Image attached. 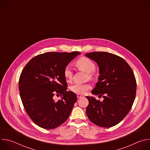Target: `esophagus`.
I'll return each mask as SVG.
<instances>
[{"instance_id": "esophagus-1", "label": "esophagus", "mask_w": 150, "mask_h": 150, "mask_svg": "<svg viewBox=\"0 0 150 150\" xmlns=\"http://www.w3.org/2000/svg\"><path fill=\"white\" fill-rule=\"evenodd\" d=\"M83 97H84L83 96H82V95H80V94H77V98H82Z\"/></svg>"}]
</instances>
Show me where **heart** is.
<instances>
[{
  "instance_id": "1",
  "label": "heart",
  "mask_w": 150,
  "mask_h": 150,
  "mask_svg": "<svg viewBox=\"0 0 150 150\" xmlns=\"http://www.w3.org/2000/svg\"><path fill=\"white\" fill-rule=\"evenodd\" d=\"M75 66L80 70L87 73L88 78H94V71L96 69L95 63L90 59L82 57L75 62ZM63 75L67 82L71 81L73 77V72L71 67H67L63 71ZM91 88V85L88 83H75L71 87V90L75 93L83 94Z\"/></svg>"
}]
</instances>
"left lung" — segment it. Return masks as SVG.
Masks as SVG:
<instances>
[{"label": "left lung", "mask_w": 150, "mask_h": 150, "mask_svg": "<svg viewBox=\"0 0 150 150\" xmlns=\"http://www.w3.org/2000/svg\"><path fill=\"white\" fill-rule=\"evenodd\" d=\"M95 61L100 76L91 93L103 96V101L87 96L86 113L96 125L110 127L120 122L130 111L135 98L137 83L134 72L122 57L108 52L85 54Z\"/></svg>", "instance_id": "8db88e82"}]
</instances>
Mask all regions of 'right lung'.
I'll list each match as a JSON object with an SVG mask.
<instances>
[{
    "label": "right lung",
    "instance_id": "obj_1",
    "mask_svg": "<svg viewBox=\"0 0 150 150\" xmlns=\"http://www.w3.org/2000/svg\"><path fill=\"white\" fill-rule=\"evenodd\" d=\"M71 53L48 52L33 57L21 72L19 90L23 105L31 119L40 127L52 129L69 117L76 95L68 91L63 71L78 55ZM54 93L61 100L55 101Z\"/></svg>",
    "mask_w": 150,
    "mask_h": 150
}]
</instances>
